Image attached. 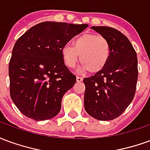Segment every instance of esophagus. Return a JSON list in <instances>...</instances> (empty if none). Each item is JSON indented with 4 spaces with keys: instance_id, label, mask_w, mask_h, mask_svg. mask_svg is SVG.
<instances>
[{
    "instance_id": "1",
    "label": "esophagus",
    "mask_w": 150,
    "mask_h": 150,
    "mask_svg": "<svg viewBox=\"0 0 150 150\" xmlns=\"http://www.w3.org/2000/svg\"><path fill=\"white\" fill-rule=\"evenodd\" d=\"M76 81L82 82L83 81V78H82V77H79V76H77V77H76Z\"/></svg>"
}]
</instances>
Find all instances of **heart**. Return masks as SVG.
<instances>
[{
	"label": "heart",
	"instance_id": "heart-1",
	"mask_svg": "<svg viewBox=\"0 0 150 150\" xmlns=\"http://www.w3.org/2000/svg\"><path fill=\"white\" fill-rule=\"evenodd\" d=\"M111 54L110 44L103 36L92 34L80 35L73 41V46L65 45L61 50L63 62L67 67L73 68L79 62L80 71L96 74L105 67Z\"/></svg>",
	"mask_w": 150,
	"mask_h": 150
}]
</instances>
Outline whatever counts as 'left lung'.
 Here are the masks:
<instances>
[{
  "mask_svg": "<svg viewBox=\"0 0 150 150\" xmlns=\"http://www.w3.org/2000/svg\"><path fill=\"white\" fill-rule=\"evenodd\" d=\"M108 41L111 54L101 71L85 78L84 108L99 120H111L122 114L134 98L138 70L135 50L128 38L116 29L92 26Z\"/></svg>",
  "mask_w": 150,
  "mask_h": 150,
  "instance_id": "8db88e82",
  "label": "left lung"
}]
</instances>
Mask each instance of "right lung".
Wrapping results in <instances>:
<instances>
[{
	"mask_svg": "<svg viewBox=\"0 0 150 150\" xmlns=\"http://www.w3.org/2000/svg\"><path fill=\"white\" fill-rule=\"evenodd\" d=\"M88 26L44 21L17 40L8 64L10 96L23 115L40 121L59 112L62 96L76 82L61 50Z\"/></svg>",
	"mask_w": 150,
	"mask_h": 150,
	"instance_id": "obj_1",
	"label": "right lung"
}]
</instances>
